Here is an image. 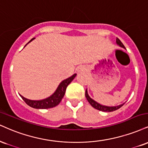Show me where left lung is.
I'll list each match as a JSON object with an SVG mask.
<instances>
[{
  "instance_id": "left-lung-1",
  "label": "left lung",
  "mask_w": 148,
  "mask_h": 148,
  "mask_svg": "<svg viewBox=\"0 0 148 148\" xmlns=\"http://www.w3.org/2000/svg\"><path fill=\"white\" fill-rule=\"evenodd\" d=\"M116 43L118 44L119 46H121V47L125 48V46L123 45V44L122 43V42L121 41V40H119L118 38H116ZM85 97L87 98V100L88 101V102L90 103V104L91 105V106L93 107L94 108H95V109L99 110V111L107 112H113V111H115V110L119 109V108H121V107L124 105V103H123V104L120 105V106H114V107H108V106H102V105L99 104V103H98L97 102H96L95 101H94L93 99H92L91 98L89 97L87 90H86V91H85Z\"/></svg>"
}]
</instances>
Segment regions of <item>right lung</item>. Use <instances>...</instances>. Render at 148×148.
Listing matches in <instances>:
<instances>
[{
  "instance_id": "right-lung-1",
  "label": "right lung",
  "mask_w": 148,
  "mask_h": 148,
  "mask_svg": "<svg viewBox=\"0 0 148 148\" xmlns=\"http://www.w3.org/2000/svg\"><path fill=\"white\" fill-rule=\"evenodd\" d=\"M34 38L32 39L29 42H31ZM29 42H28V43H29ZM27 45V44H26V45ZM76 76V74H74V75L70 76L68 79L62 81L61 83H60V85H58L56 92H55L52 95L50 96V97L47 98V99H43V100H29V99H27L25 98L22 97L21 95L20 96L23 99V100L26 103V104H27L28 106L32 107V108H36V109H48V108H54V107L58 106L60 101H61L62 99H63L64 95H65V90H66L67 85L73 81V79L75 78Z\"/></svg>"
}]
</instances>
